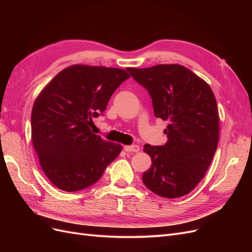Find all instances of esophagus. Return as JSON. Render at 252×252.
Here are the masks:
<instances>
[{
  "label": "esophagus",
  "instance_id": "1",
  "mask_svg": "<svg viewBox=\"0 0 252 252\" xmlns=\"http://www.w3.org/2000/svg\"><path fill=\"white\" fill-rule=\"evenodd\" d=\"M124 150L126 152H139L140 147L138 145H131V146H124Z\"/></svg>",
  "mask_w": 252,
  "mask_h": 252
}]
</instances>
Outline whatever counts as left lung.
I'll use <instances>...</instances> for the list:
<instances>
[{"instance_id":"obj_1","label":"left lung","mask_w":252,"mask_h":252,"mask_svg":"<svg viewBox=\"0 0 252 252\" xmlns=\"http://www.w3.org/2000/svg\"><path fill=\"white\" fill-rule=\"evenodd\" d=\"M148 91L156 118L168 121L163 146L146 144L151 167L143 183L167 199L188 194L204 178L219 142V111L210 86L178 64L127 68Z\"/></svg>"}]
</instances>
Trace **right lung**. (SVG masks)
<instances>
[{
  "mask_svg": "<svg viewBox=\"0 0 252 252\" xmlns=\"http://www.w3.org/2000/svg\"><path fill=\"white\" fill-rule=\"evenodd\" d=\"M130 75L119 68L72 65L37 95L32 112V139L44 173L67 192L101 179L122 150L120 144L91 132L111 95Z\"/></svg>",
  "mask_w": 252,
  "mask_h": 252,
  "instance_id": "right-lung-1",
  "label": "right lung"
}]
</instances>
